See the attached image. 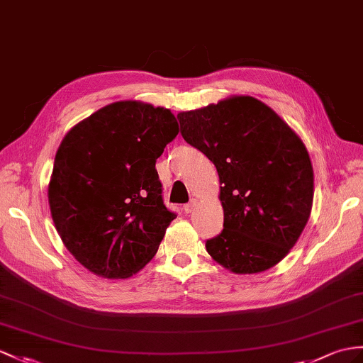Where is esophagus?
<instances>
[{"mask_svg":"<svg viewBox=\"0 0 363 363\" xmlns=\"http://www.w3.org/2000/svg\"><path fill=\"white\" fill-rule=\"evenodd\" d=\"M197 200L196 199H192L189 203H188V205H184L183 206V209H184V212H186V214H191V212L194 211V209H196V206H197Z\"/></svg>","mask_w":363,"mask_h":363,"instance_id":"1","label":"esophagus"}]
</instances>
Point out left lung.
I'll return each mask as SVG.
<instances>
[{"instance_id": "8db88e82", "label": "left lung", "mask_w": 363, "mask_h": 363, "mask_svg": "<svg viewBox=\"0 0 363 363\" xmlns=\"http://www.w3.org/2000/svg\"><path fill=\"white\" fill-rule=\"evenodd\" d=\"M183 138L216 164L223 231L206 251L234 274L263 272L285 259L308 223L311 158L296 132L250 95L177 115Z\"/></svg>"}]
</instances>
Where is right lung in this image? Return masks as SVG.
Segmentation results:
<instances>
[{
	"label": "right lung",
	"instance_id": "right-lung-1",
	"mask_svg": "<svg viewBox=\"0 0 363 363\" xmlns=\"http://www.w3.org/2000/svg\"><path fill=\"white\" fill-rule=\"evenodd\" d=\"M179 134L166 108L115 101L82 120L57 151L48 197L67 251L95 276L128 279L152 260L177 217L155 162Z\"/></svg>",
	"mask_w": 363,
	"mask_h": 363
}]
</instances>
